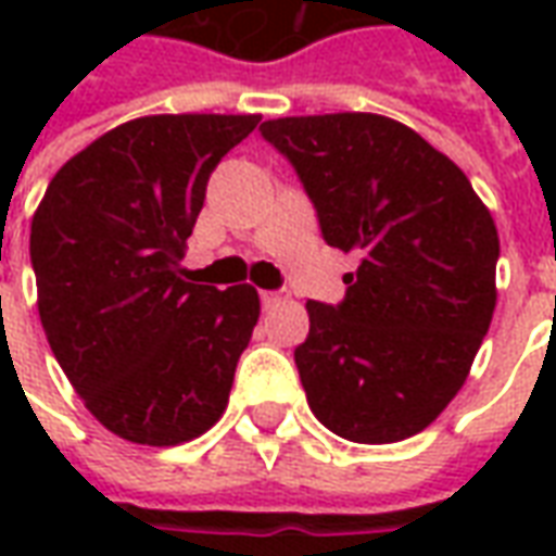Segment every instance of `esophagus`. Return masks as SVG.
<instances>
[{"label": "esophagus", "instance_id": "obj_1", "mask_svg": "<svg viewBox=\"0 0 556 556\" xmlns=\"http://www.w3.org/2000/svg\"><path fill=\"white\" fill-rule=\"evenodd\" d=\"M279 301H282V298H279L277 291H262V306H265V309H270V306H277Z\"/></svg>", "mask_w": 556, "mask_h": 556}]
</instances>
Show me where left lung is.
Segmentation results:
<instances>
[{
  "label": "left lung",
  "instance_id": "left-lung-1",
  "mask_svg": "<svg viewBox=\"0 0 556 556\" xmlns=\"http://www.w3.org/2000/svg\"><path fill=\"white\" fill-rule=\"evenodd\" d=\"M262 137L298 169L325 241L361 255L345 301L306 303L294 349L306 402L345 441H405L453 402L489 333L491 211L453 160L387 115L270 118Z\"/></svg>",
  "mask_w": 556,
  "mask_h": 556
}]
</instances>
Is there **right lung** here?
Instances as JSON below:
<instances>
[{
	"mask_svg": "<svg viewBox=\"0 0 556 556\" xmlns=\"http://www.w3.org/2000/svg\"><path fill=\"white\" fill-rule=\"evenodd\" d=\"M262 115H142L55 172L31 217L38 315L55 361L118 438L178 446L229 405L258 321L253 286L187 282L211 172Z\"/></svg>",
	"mask_w": 556,
	"mask_h": 556,
	"instance_id": "obj_1",
	"label": "right lung"
}]
</instances>
